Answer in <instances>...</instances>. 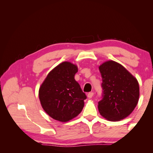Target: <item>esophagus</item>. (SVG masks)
<instances>
[{
  "mask_svg": "<svg viewBox=\"0 0 153 153\" xmlns=\"http://www.w3.org/2000/svg\"><path fill=\"white\" fill-rule=\"evenodd\" d=\"M93 95H94V93L92 92H89V93L87 94V97L89 98H91L92 96H93Z\"/></svg>",
  "mask_w": 153,
  "mask_h": 153,
  "instance_id": "esophagus-1",
  "label": "esophagus"
}]
</instances>
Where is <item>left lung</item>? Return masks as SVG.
I'll return each mask as SVG.
<instances>
[{"mask_svg": "<svg viewBox=\"0 0 153 153\" xmlns=\"http://www.w3.org/2000/svg\"><path fill=\"white\" fill-rule=\"evenodd\" d=\"M99 69L103 82L99 112L108 121H121L133 112L138 103V82L126 68L114 61L103 63Z\"/></svg>", "mask_w": 153, "mask_h": 153, "instance_id": "obj_1", "label": "left lung"}]
</instances>
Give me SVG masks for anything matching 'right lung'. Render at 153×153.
I'll return each mask as SVG.
<instances>
[{
	"mask_svg": "<svg viewBox=\"0 0 153 153\" xmlns=\"http://www.w3.org/2000/svg\"><path fill=\"white\" fill-rule=\"evenodd\" d=\"M77 71L75 64L63 62L48 74L39 88L41 105L46 113L55 120L69 121L84 108L87 96L75 80Z\"/></svg>",
	"mask_w": 153,
	"mask_h": 153,
	"instance_id": "add662e5",
	"label": "right lung"
}]
</instances>
